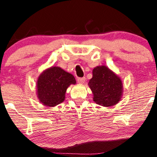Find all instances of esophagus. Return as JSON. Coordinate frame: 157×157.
<instances>
[{
    "label": "esophagus",
    "mask_w": 157,
    "mask_h": 157,
    "mask_svg": "<svg viewBox=\"0 0 157 157\" xmlns=\"http://www.w3.org/2000/svg\"><path fill=\"white\" fill-rule=\"evenodd\" d=\"M77 82L80 84H83L85 82V77H81V78H78L77 79Z\"/></svg>",
    "instance_id": "1"
}]
</instances>
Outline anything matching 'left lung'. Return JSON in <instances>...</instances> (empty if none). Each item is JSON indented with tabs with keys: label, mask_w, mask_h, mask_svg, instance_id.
Listing matches in <instances>:
<instances>
[{
	"label": "left lung",
	"mask_w": 157,
	"mask_h": 157,
	"mask_svg": "<svg viewBox=\"0 0 157 157\" xmlns=\"http://www.w3.org/2000/svg\"><path fill=\"white\" fill-rule=\"evenodd\" d=\"M88 86L93 94V101L103 107H111L119 103L124 93L120 77L106 67H95Z\"/></svg>",
	"instance_id": "8db88e82"
}]
</instances>
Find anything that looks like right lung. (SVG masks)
<instances>
[{
  "instance_id": "obj_1",
  "label": "right lung",
  "mask_w": 157,
  "mask_h": 157,
  "mask_svg": "<svg viewBox=\"0 0 157 157\" xmlns=\"http://www.w3.org/2000/svg\"><path fill=\"white\" fill-rule=\"evenodd\" d=\"M76 84L72 74L59 67H51L41 73L36 82V94L39 102L47 107H54L65 99L67 89Z\"/></svg>"
}]
</instances>
